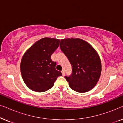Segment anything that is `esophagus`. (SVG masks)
<instances>
[{"mask_svg":"<svg viewBox=\"0 0 123 123\" xmlns=\"http://www.w3.org/2000/svg\"><path fill=\"white\" fill-rule=\"evenodd\" d=\"M62 74H63V75L64 76V75H65V70L63 69L62 70Z\"/></svg>","mask_w":123,"mask_h":123,"instance_id":"obj_1","label":"esophagus"}]
</instances>
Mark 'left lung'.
Masks as SVG:
<instances>
[{
	"label": "left lung",
	"mask_w": 123,
	"mask_h": 123,
	"mask_svg": "<svg viewBox=\"0 0 123 123\" xmlns=\"http://www.w3.org/2000/svg\"><path fill=\"white\" fill-rule=\"evenodd\" d=\"M60 48L72 66V74L65 76L70 88L80 93L93 88L101 72L100 59L95 50L80 38L61 40Z\"/></svg>",
	"instance_id": "left-lung-1"
}]
</instances>
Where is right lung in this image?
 Wrapping results in <instances>:
<instances>
[{"label": "right lung", "mask_w": 123, "mask_h": 123, "mask_svg": "<svg viewBox=\"0 0 123 123\" xmlns=\"http://www.w3.org/2000/svg\"><path fill=\"white\" fill-rule=\"evenodd\" d=\"M60 40L45 37L35 43L22 57L21 72L25 83L31 90L45 92L51 88L61 72L56 70V62L51 56L59 45Z\"/></svg>", "instance_id": "obj_1"}]
</instances>
